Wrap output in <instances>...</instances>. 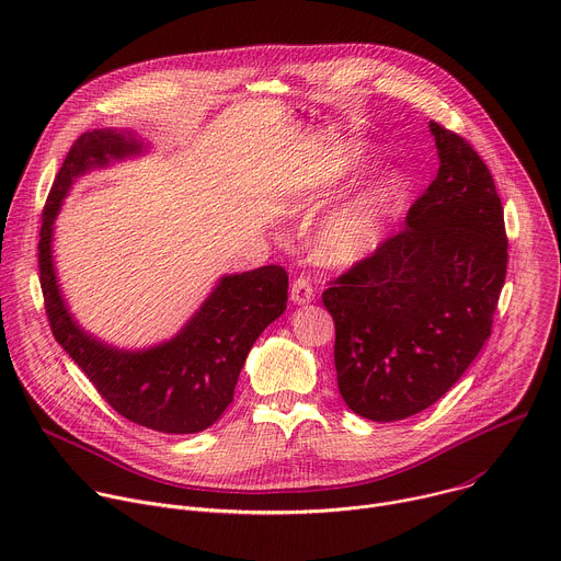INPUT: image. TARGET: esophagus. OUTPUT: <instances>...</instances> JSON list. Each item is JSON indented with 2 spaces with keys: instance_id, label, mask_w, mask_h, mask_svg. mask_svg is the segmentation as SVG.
<instances>
[{
  "instance_id": "1",
  "label": "esophagus",
  "mask_w": 561,
  "mask_h": 561,
  "mask_svg": "<svg viewBox=\"0 0 561 561\" xmlns=\"http://www.w3.org/2000/svg\"><path fill=\"white\" fill-rule=\"evenodd\" d=\"M290 299L293 304L297 306H304V304H310L314 299V288L310 284L308 277H297L293 284H290Z\"/></svg>"
}]
</instances>
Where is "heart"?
Masks as SVG:
<instances>
[{
  "mask_svg": "<svg viewBox=\"0 0 561 561\" xmlns=\"http://www.w3.org/2000/svg\"><path fill=\"white\" fill-rule=\"evenodd\" d=\"M340 162L353 164V159L344 157ZM327 184L329 180L314 182L319 188ZM407 195V180L399 173H386L368 184L317 224L310 239L314 257L335 268H348L370 257L383 244L390 226L402 215Z\"/></svg>",
  "mask_w": 561,
  "mask_h": 561,
  "instance_id": "b5f03b06",
  "label": "heart"
}]
</instances>
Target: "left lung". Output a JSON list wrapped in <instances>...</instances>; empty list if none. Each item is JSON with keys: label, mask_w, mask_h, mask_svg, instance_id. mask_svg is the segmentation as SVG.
<instances>
[{"label": "left lung", "mask_w": 561, "mask_h": 561, "mask_svg": "<svg viewBox=\"0 0 561 561\" xmlns=\"http://www.w3.org/2000/svg\"><path fill=\"white\" fill-rule=\"evenodd\" d=\"M428 128L439 171L407 228L322 295L342 399L373 422L417 415L455 386L491 337L506 279L504 208L489 167L463 137Z\"/></svg>", "instance_id": "obj_1"}]
</instances>
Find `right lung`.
<instances>
[{
  "label": "right lung",
  "mask_w": 561,
  "mask_h": 561,
  "mask_svg": "<svg viewBox=\"0 0 561 561\" xmlns=\"http://www.w3.org/2000/svg\"><path fill=\"white\" fill-rule=\"evenodd\" d=\"M141 150L133 133L113 128L84 133L72 144L42 215L39 282L55 340L111 409L150 431L188 435L213 426L230 407L249 351L286 310L288 275L282 266L224 275L184 329L150 348L124 351L87 333L57 284L53 224L77 178Z\"/></svg>",
  "instance_id": "1"
}]
</instances>
